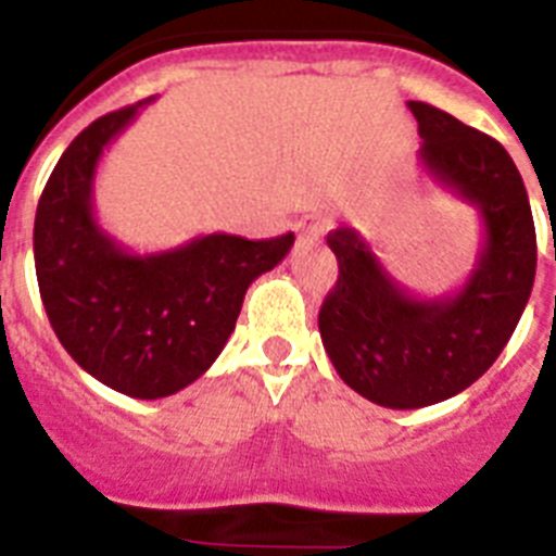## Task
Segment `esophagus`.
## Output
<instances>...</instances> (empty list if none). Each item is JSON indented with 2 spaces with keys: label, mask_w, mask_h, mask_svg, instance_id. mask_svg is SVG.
<instances>
[{
  "label": "esophagus",
  "mask_w": 556,
  "mask_h": 556,
  "mask_svg": "<svg viewBox=\"0 0 556 556\" xmlns=\"http://www.w3.org/2000/svg\"><path fill=\"white\" fill-rule=\"evenodd\" d=\"M327 229V220L316 218V215H307V218H302L296 224V231L302 235V238H318V235H325Z\"/></svg>",
  "instance_id": "esophagus-1"
}]
</instances>
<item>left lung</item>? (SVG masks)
Listing matches in <instances>:
<instances>
[{
	"label": "left lung",
	"mask_w": 556,
	"mask_h": 556,
	"mask_svg": "<svg viewBox=\"0 0 556 556\" xmlns=\"http://www.w3.org/2000/svg\"><path fill=\"white\" fill-rule=\"evenodd\" d=\"M408 109L422 137L419 167L479 212L476 263L456 291L417 296L386 271L358 229L338 226L327 235L338 282L318 313L341 380L400 412L465 392L495 364L523 316L538 268L532 206L504 144L428 103L408 100Z\"/></svg>",
	"instance_id": "1"
}]
</instances>
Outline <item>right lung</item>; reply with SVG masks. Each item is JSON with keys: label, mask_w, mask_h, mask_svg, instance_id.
Returning <instances> with one entry per match:
<instances>
[{"label": "right lung", "mask_w": 556, "mask_h": 556, "mask_svg": "<svg viewBox=\"0 0 556 556\" xmlns=\"http://www.w3.org/2000/svg\"><path fill=\"white\" fill-rule=\"evenodd\" d=\"M111 111L58 159L36 210L33 251L41 302L75 364L109 389L159 400L195 383L220 355L249 285L291 251L293 235H198L137 254L94 215L98 164L144 105Z\"/></svg>", "instance_id": "1"}]
</instances>
